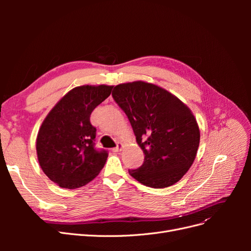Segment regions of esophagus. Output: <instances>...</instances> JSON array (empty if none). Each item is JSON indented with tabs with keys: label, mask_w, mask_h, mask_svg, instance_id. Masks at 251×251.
<instances>
[{
	"label": "esophagus",
	"mask_w": 251,
	"mask_h": 251,
	"mask_svg": "<svg viewBox=\"0 0 251 251\" xmlns=\"http://www.w3.org/2000/svg\"><path fill=\"white\" fill-rule=\"evenodd\" d=\"M121 150H123V144L121 143H118L116 148L113 149V151H115V153H118V151H120Z\"/></svg>",
	"instance_id": "34e87169"
}]
</instances>
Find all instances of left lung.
Here are the masks:
<instances>
[{"mask_svg":"<svg viewBox=\"0 0 251 251\" xmlns=\"http://www.w3.org/2000/svg\"><path fill=\"white\" fill-rule=\"evenodd\" d=\"M112 96L144 154L143 164L128 174L153 188L177 183L192 166L200 143L192 111L169 91L141 80L120 83Z\"/></svg>","mask_w":251,"mask_h":251,"instance_id":"8db88e82","label":"left lung"}]
</instances>
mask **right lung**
<instances>
[{"instance_id":"add662e5","label":"right lung","mask_w":251,"mask_h":251,"mask_svg":"<svg viewBox=\"0 0 251 251\" xmlns=\"http://www.w3.org/2000/svg\"><path fill=\"white\" fill-rule=\"evenodd\" d=\"M113 86H80L69 91L43 121L36 138L39 163L46 176L64 188L88 184L104 166L105 150L94 147L92 111L111 94Z\"/></svg>"}]
</instances>
